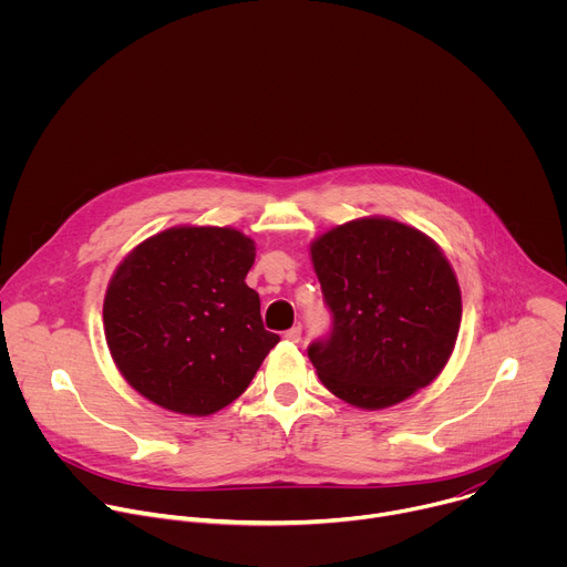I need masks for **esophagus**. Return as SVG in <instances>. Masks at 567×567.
<instances>
[{"label":"esophagus","instance_id":"34e87169","mask_svg":"<svg viewBox=\"0 0 567 567\" xmlns=\"http://www.w3.org/2000/svg\"><path fill=\"white\" fill-rule=\"evenodd\" d=\"M300 337H302V328H300V326H293V328H289V330L285 332V339L291 341V343H298Z\"/></svg>","mask_w":567,"mask_h":567}]
</instances>
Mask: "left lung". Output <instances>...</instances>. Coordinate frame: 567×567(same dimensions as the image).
I'll return each mask as SVG.
<instances>
[{"label":"left lung","instance_id":"8db88e82","mask_svg":"<svg viewBox=\"0 0 567 567\" xmlns=\"http://www.w3.org/2000/svg\"><path fill=\"white\" fill-rule=\"evenodd\" d=\"M332 328L307 354L322 385L377 411L426 388L462 318L455 274L435 241L392 219H354L311 245Z\"/></svg>","mask_w":567,"mask_h":567}]
</instances>
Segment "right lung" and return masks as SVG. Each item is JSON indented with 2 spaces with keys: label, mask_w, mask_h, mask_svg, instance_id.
<instances>
[{
  "label": "right lung",
  "mask_w": 567,
  "mask_h": 567,
  "mask_svg": "<svg viewBox=\"0 0 567 567\" xmlns=\"http://www.w3.org/2000/svg\"><path fill=\"white\" fill-rule=\"evenodd\" d=\"M254 239L235 228L179 226L138 245L116 269L105 339L127 383L156 406L210 415L245 392L280 341L245 278Z\"/></svg>",
  "instance_id": "obj_1"
}]
</instances>
